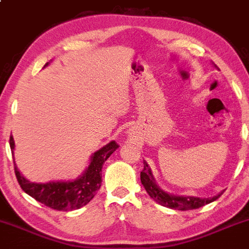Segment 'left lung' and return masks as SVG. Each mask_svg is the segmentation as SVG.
<instances>
[{"label":"left lung","mask_w":249,"mask_h":249,"mask_svg":"<svg viewBox=\"0 0 249 249\" xmlns=\"http://www.w3.org/2000/svg\"><path fill=\"white\" fill-rule=\"evenodd\" d=\"M140 180H142V186L145 187L146 192L148 196L153 199L156 202H158L162 206L169 207V209L174 210H181V211H187V210H194L199 209V207L204 206V205L210 204V202L217 200L223 192H220L217 196H212V198H198V196H175V194H170L164 192L158 187L156 183L155 178H153L151 169L148 168L147 163L143 160V169L140 173Z\"/></svg>","instance_id":"left-lung-1"}]
</instances>
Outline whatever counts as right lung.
<instances>
[{
	"label": "right lung",
	"instance_id": "obj_1",
	"mask_svg": "<svg viewBox=\"0 0 249 249\" xmlns=\"http://www.w3.org/2000/svg\"><path fill=\"white\" fill-rule=\"evenodd\" d=\"M49 62L45 66H48ZM44 66V67H45ZM12 155H14V139H9ZM119 147L115 142H110L91 156V162L81 176L73 181H55L48 183H36L24 178L14 162L17 180L25 193L57 211H73L85 206L93 199L102 184V168L107 158Z\"/></svg>",
	"mask_w": 249,
	"mask_h": 249
}]
</instances>
